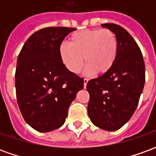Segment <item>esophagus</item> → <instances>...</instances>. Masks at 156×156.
I'll return each mask as SVG.
<instances>
[{
  "label": "esophagus",
  "mask_w": 156,
  "mask_h": 156,
  "mask_svg": "<svg viewBox=\"0 0 156 156\" xmlns=\"http://www.w3.org/2000/svg\"><path fill=\"white\" fill-rule=\"evenodd\" d=\"M88 81V79H87V78H84V79H83V87H84V88H86V86H87Z\"/></svg>",
  "instance_id": "obj_1"
}]
</instances>
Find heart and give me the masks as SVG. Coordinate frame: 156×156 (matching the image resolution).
<instances>
[{"label":"heart","instance_id":"heart-1","mask_svg":"<svg viewBox=\"0 0 156 156\" xmlns=\"http://www.w3.org/2000/svg\"><path fill=\"white\" fill-rule=\"evenodd\" d=\"M62 64L72 73L77 74L87 63L88 73H107L115 65L118 56V40L108 29H85L73 33L69 44L59 46Z\"/></svg>","mask_w":156,"mask_h":156}]
</instances>
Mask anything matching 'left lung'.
Masks as SVG:
<instances>
[{"label":"left lung","instance_id":"1","mask_svg":"<svg viewBox=\"0 0 156 156\" xmlns=\"http://www.w3.org/2000/svg\"><path fill=\"white\" fill-rule=\"evenodd\" d=\"M101 26L116 36L118 56L107 73L88 82V114L95 126L115 131L129 120L137 108L145 81V67L140 49L125 29L113 23Z\"/></svg>","mask_w":156,"mask_h":156}]
</instances>
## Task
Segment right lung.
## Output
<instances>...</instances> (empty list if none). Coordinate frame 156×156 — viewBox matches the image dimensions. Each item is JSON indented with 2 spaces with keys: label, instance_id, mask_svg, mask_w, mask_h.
Returning <instances> with one entry per match:
<instances>
[{
  "label": "right lung",
  "instance_id": "right-lung-1",
  "mask_svg": "<svg viewBox=\"0 0 156 156\" xmlns=\"http://www.w3.org/2000/svg\"><path fill=\"white\" fill-rule=\"evenodd\" d=\"M75 28L47 27L33 33L17 58L16 92L27 124L38 132L62 126L71 103L83 88V78L65 68L59 46Z\"/></svg>",
  "mask_w": 156,
  "mask_h": 156
}]
</instances>
